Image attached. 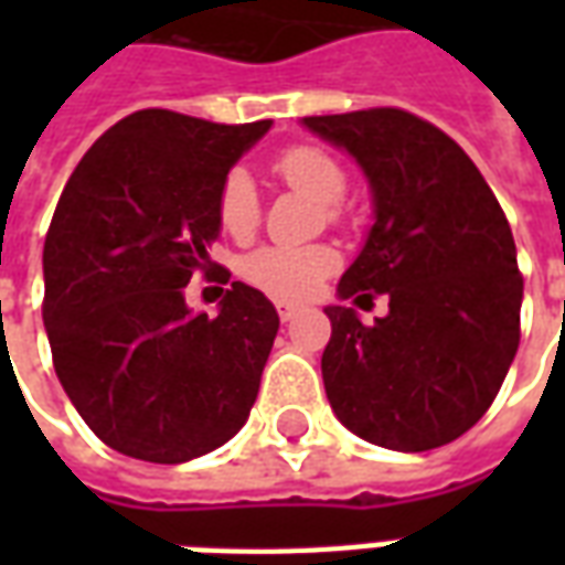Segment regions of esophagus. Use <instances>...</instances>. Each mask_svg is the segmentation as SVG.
<instances>
[{
  "mask_svg": "<svg viewBox=\"0 0 565 565\" xmlns=\"http://www.w3.org/2000/svg\"><path fill=\"white\" fill-rule=\"evenodd\" d=\"M278 318L284 320V323H287V320H294L296 315H299V306H294V302H278Z\"/></svg>",
  "mask_w": 565,
  "mask_h": 565,
  "instance_id": "esophagus-1",
  "label": "esophagus"
}]
</instances>
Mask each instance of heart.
I'll return each instance as SVG.
<instances>
[{
	"mask_svg": "<svg viewBox=\"0 0 565 565\" xmlns=\"http://www.w3.org/2000/svg\"><path fill=\"white\" fill-rule=\"evenodd\" d=\"M275 172L320 205H335L348 186L342 166L327 150L308 148V145L284 150L275 162ZM217 221L235 238H245L257 226V184L242 169L223 178L217 193ZM335 263L339 257L327 245H263L242 259V278L275 299H306L335 269Z\"/></svg>",
	"mask_w": 565,
	"mask_h": 565,
	"instance_id": "1",
	"label": "heart"
}]
</instances>
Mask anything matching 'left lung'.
Listing matches in <instances>:
<instances>
[{
  "label": "left lung",
  "instance_id": "8db88e82",
  "mask_svg": "<svg viewBox=\"0 0 565 565\" xmlns=\"http://www.w3.org/2000/svg\"><path fill=\"white\" fill-rule=\"evenodd\" d=\"M299 124L344 150L372 193L366 242L335 294L391 299L372 327L354 308H323L327 399L379 448H441L481 420L518 354L523 278L509 221L466 150L420 117L369 108Z\"/></svg>",
  "mask_w": 565,
  "mask_h": 565
}]
</instances>
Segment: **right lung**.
Instances as JSON below:
<instances>
[{"mask_svg":"<svg viewBox=\"0 0 565 565\" xmlns=\"http://www.w3.org/2000/svg\"><path fill=\"white\" fill-rule=\"evenodd\" d=\"M269 127L136 111L84 153L56 202L42 257L56 379L84 424L127 457L196 460L250 415L278 311L233 281L209 318L186 306L184 287L214 271L223 178Z\"/></svg>","mask_w":565,"mask_h":565,"instance_id":"obj_1","label":"right lung"}]
</instances>
